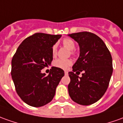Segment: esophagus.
<instances>
[{
  "label": "esophagus",
  "instance_id": "esophagus-1",
  "mask_svg": "<svg viewBox=\"0 0 123 123\" xmlns=\"http://www.w3.org/2000/svg\"><path fill=\"white\" fill-rule=\"evenodd\" d=\"M64 73H65V74H66V75H67V74H68V71H65V72H64Z\"/></svg>",
  "mask_w": 123,
  "mask_h": 123
}]
</instances>
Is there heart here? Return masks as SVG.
<instances>
[{"label": "heart", "instance_id": "heart-1", "mask_svg": "<svg viewBox=\"0 0 123 123\" xmlns=\"http://www.w3.org/2000/svg\"><path fill=\"white\" fill-rule=\"evenodd\" d=\"M62 43H63L64 47H67L68 49L71 50V53L72 54H74V48H75V43L74 41L71 39L70 38H65L62 41ZM52 55L53 56L56 55L57 54V46L55 45L52 47L51 49ZM72 64V61L71 60H65V59H57L55 60L53 62V66L56 67L57 68H60L62 70H66Z\"/></svg>", "mask_w": 123, "mask_h": 123}]
</instances>
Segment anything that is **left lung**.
Listing matches in <instances>:
<instances>
[{
    "mask_svg": "<svg viewBox=\"0 0 123 123\" xmlns=\"http://www.w3.org/2000/svg\"><path fill=\"white\" fill-rule=\"evenodd\" d=\"M78 42L80 56L68 73V92L73 101L90 105L105 94L112 74L111 55L104 41L96 35L84 31L68 35ZM81 71L83 76L76 74ZM76 73H75V72Z\"/></svg>",
    "mask_w": 123,
    "mask_h": 123,
    "instance_id": "8db88e82",
    "label": "left lung"
}]
</instances>
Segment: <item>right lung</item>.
<instances>
[{
	"label": "right lung",
	"instance_id": "add662e5",
	"mask_svg": "<svg viewBox=\"0 0 123 123\" xmlns=\"http://www.w3.org/2000/svg\"><path fill=\"white\" fill-rule=\"evenodd\" d=\"M61 37V35L35 33L20 44L12 57V79L18 95L28 105L43 106L55 96L64 71L52 67L46 76L41 70L51 64L52 47Z\"/></svg>",
	"mask_w": 123,
	"mask_h": 123
}]
</instances>
